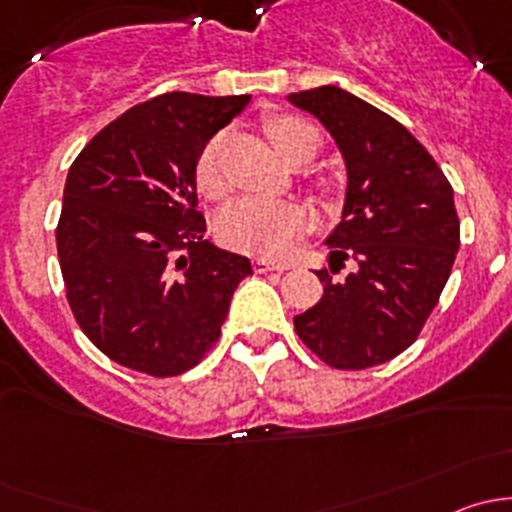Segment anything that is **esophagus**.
Wrapping results in <instances>:
<instances>
[{
  "label": "esophagus",
  "instance_id": "esophagus-1",
  "mask_svg": "<svg viewBox=\"0 0 512 512\" xmlns=\"http://www.w3.org/2000/svg\"><path fill=\"white\" fill-rule=\"evenodd\" d=\"M289 262H275V260H255L257 272H285L289 270Z\"/></svg>",
  "mask_w": 512,
  "mask_h": 512
}]
</instances>
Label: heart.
I'll return each mask as SVG.
<instances>
[{
    "mask_svg": "<svg viewBox=\"0 0 512 512\" xmlns=\"http://www.w3.org/2000/svg\"><path fill=\"white\" fill-rule=\"evenodd\" d=\"M265 131L272 146L289 163L312 160L322 148V136L312 123L299 116H270ZM225 133H215L200 148L195 158V183L208 198H220L225 193L223 175ZM307 227V210L294 200L240 198L227 205L218 220V235L227 247L250 255H280L285 252Z\"/></svg>",
    "mask_w": 512,
    "mask_h": 512,
    "instance_id": "heart-1",
    "label": "heart"
}]
</instances>
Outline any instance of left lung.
Returning a JSON list of instances; mask_svg holds the SVG:
<instances>
[{
    "mask_svg": "<svg viewBox=\"0 0 512 512\" xmlns=\"http://www.w3.org/2000/svg\"><path fill=\"white\" fill-rule=\"evenodd\" d=\"M287 98L332 133L347 165L329 270L317 272L324 294L294 332L334 369H369L416 342L446 287L461 245L453 188L399 121L359 96L319 86Z\"/></svg>",
    "mask_w": 512,
    "mask_h": 512,
    "instance_id": "1",
    "label": "left lung"
}]
</instances>
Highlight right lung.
<instances>
[{
  "instance_id": "obj_1",
  "label": "right lung",
  "mask_w": 512,
  "mask_h": 512,
  "mask_svg": "<svg viewBox=\"0 0 512 512\" xmlns=\"http://www.w3.org/2000/svg\"><path fill=\"white\" fill-rule=\"evenodd\" d=\"M247 103L156 96L108 123L71 163L56 227L66 299L86 337L126 369H193L252 275L247 257L203 240L195 210V158Z\"/></svg>"
}]
</instances>
